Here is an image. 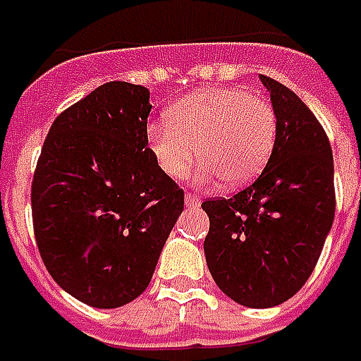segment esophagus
<instances>
[{
	"label": "esophagus",
	"mask_w": 361,
	"mask_h": 361,
	"mask_svg": "<svg viewBox=\"0 0 361 361\" xmlns=\"http://www.w3.org/2000/svg\"><path fill=\"white\" fill-rule=\"evenodd\" d=\"M185 204L188 207H199L201 204V197L195 193H185Z\"/></svg>",
	"instance_id": "1"
}]
</instances>
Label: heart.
Returning <instances> with one entry per match:
<instances>
[{"mask_svg":"<svg viewBox=\"0 0 361 361\" xmlns=\"http://www.w3.org/2000/svg\"><path fill=\"white\" fill-rule=\"evenodd\" d=\"M168 119L149 123L147 139L160 172L172 180L188 172L199 150L197 183L224 178L232 188L245 185L263 172L276 139L272 104L235 87L191 92L173 104Z\"/></svg>","mask_w":361,"mask_h":361,"instance_id":"b5f03b06","label":"heart"}]
</instances>
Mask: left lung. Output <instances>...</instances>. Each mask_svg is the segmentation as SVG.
Listing matches in <instances>:
<instances>
[{"label":"left lung","mask_w":361,"mask_h":361,"mask_svg":"<svg viewBox=\"0 0 361 361\" xmlns=\"http://www.w3.org/2000/svg\"><path fill=\"white\" fill-rule=\"evenodd\" d=\"M259 79L276 114L271 158L250 188L201 207L212 279L234 302L261 310L290 300L317 265L334 220V166L313 111L282 82Z\"/></svg>","instance_id":"left-lung-1"}]
</instances>
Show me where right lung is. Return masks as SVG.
Instances as JSON below:
<instances>
[{
    "label": "right lung",
    "instance_id": "add662e5",
    "mask_svg": "<svg viewBox=\"0 0 361 361\" xmlns=\"http://www.w3.org/2000/svg\"><path fill=\"white\" fill-rule=\"evenodd\" d=\"M149 89L106 82L61 111L32 180L36 245L51 279L111 310L149 286L183 211V189L149 149Z\"/></svg>",
    "mask_w": 361,
    "mask_h": 361
}]
</instances>
